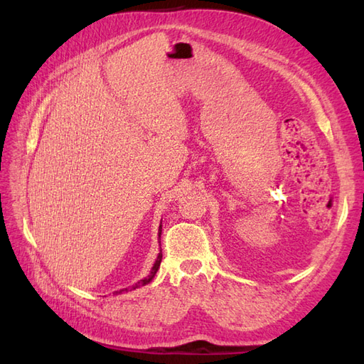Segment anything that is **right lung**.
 I'll return each instance as SVG.
<instances>
[{
  "label": "right lung",
  "instance_id": "add662e5",
  "mask_svg": "<svg viewBox=\"0 0 364 364\" xmlns=\"http://www.w3.org/2000/svg\"><path fill=\"white\" fill-rule=\"evenodd\" d=\"M161 232H162V225L159 226V232H158V234H159V237H161ZM161 259H162V253H159L158 258H156V262L153 264V267H151V272H150L149 277H147V278H144V279H141V281H139V282H136L135 285H132V290L138 289L139 285H146V284H149V282L153 279V277H155L156 272H158V269H159V266H161ZM126 290H127V289H126Z\"/></svg>",
  "mask_w": 364,
  "mask_h": 364
}]
</instances>
